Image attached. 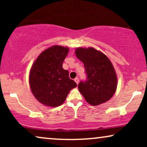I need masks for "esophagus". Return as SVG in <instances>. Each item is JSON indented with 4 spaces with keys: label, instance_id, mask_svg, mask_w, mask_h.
<instances>
[{
    "label": "esophagus",
    "instance_id": "obj_1",
    "mask_svg": "<svg viewBox=\"0 0 147 147\" xmlns=\"http://www.w3.org/2000/svg\"><path fill=\"white\" fill-rule=\"evenodd\" d=\"M74 81L76 82V84H78V83H79V78H76L75 79H74Z\"/></svg>",
    "mask_w": 147,
    "mask_h": 147
}]
</instances>
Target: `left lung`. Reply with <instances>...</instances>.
<instances>
[{
    "mask_svg": "<svg viewBox=\"0 0 147 147\" xmlns=\"http://www.w3.org/2000/svg\"><path fill=\"white\" fill-rule=\"evenodd\" d=\"M76 55L84 64L87 79L80 82L78 89L92 106L107 102L117 88V76L110 60L93 47H78Z\"/></svg>",
    "mask_w": 147,
    "mask_h": 147,
    "instance_id": "left-lung-1",
    "label": "left lung"
}]
</instances>
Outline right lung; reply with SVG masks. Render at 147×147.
<instances>
[{
  "instance_id": "add662e5",
  "label": "right lung",
  "mask_w": 147,
  "mask_h": 147,
  "mask_svg": "<svg viewBox=\"0 0 147 147\" xmlns=\"http://www.w3.org/2000/svg\"><path fill=\"white\" fill-rule=\"evenodd\" d=\"M69 48L53 45L43 51L34 62L29 74L31 92L40 103L57 107L65 101L70 90L77 86L62 65Z\"/></svg>"
}]
</instances>
